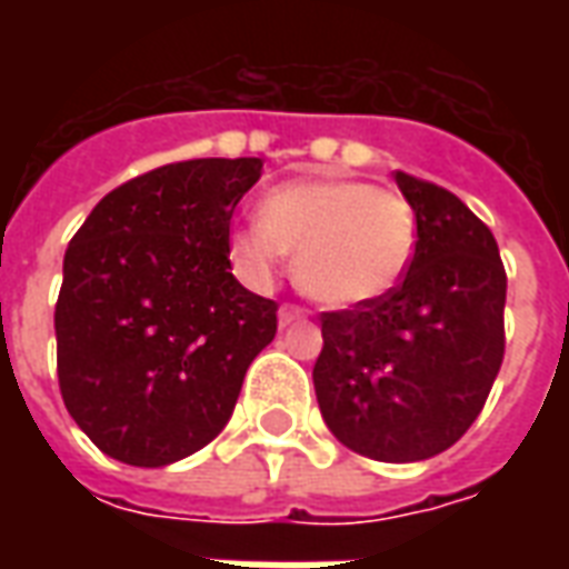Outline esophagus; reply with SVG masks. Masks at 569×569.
<instances>
[{
    "label": "esophagus",
    "instance_id": "esophagus-1",
    "mask_svg": "<svg viewBox=\"0 0 569 569\" xmlns=\"http://www.w3.org/2000/svg\"><path fill=\"white\" fill-rule=\"evenodd\" d=\"M305 317H308V310L305 308H298V305H283V308H280V326H292V322H298V320H305Z\"/></svg>",
    "mask_w": 569,
    "mask_h": 569
}]
</instances>
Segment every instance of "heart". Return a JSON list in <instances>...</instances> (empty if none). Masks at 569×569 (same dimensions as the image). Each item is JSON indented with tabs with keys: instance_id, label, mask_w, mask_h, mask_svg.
Masks as SVG:
<instances>
[{
	"instance_id": "heart-1",
	"label": "heart",
	"mask_w": 569,
	"mask_h": 569,
	"mask_svg": "<svg viewBox=\"0 0 569 569\" xmlns=\"http://www.w3.org/2000/svg\"><path fill=\"white\" fill-rule=\"evenodd\" d=\"M420 240L411 200L362 179H296L271 188L259 219L231 237L237 271L268 283L286 252L296 280L326 308H357L393 292Z\"/></svg>"
}]
</instances>
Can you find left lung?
I'll list each match as a JSON object with an SVG mask.
<instances>
[{
    "label": "left lung",
    "instance_id": "left-lung-1",
    "mask_svg": "<svg viewBox=\"0 0 569 569\" xmlns=\"http://www.w3.org/2000/svg\"><path fill=\"white\" fill-rule=\"evenodd\" d=\"M420 240L393 292L326 310L313 387L350 451L415 463L476 423L506 353V268L490 228L448 188L396 170Z\"/></svg>",
    "mask_w": 569,
    "mask_h": 569
}]
</instances>
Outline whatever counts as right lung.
<instances>
[{
    "instance_id": "right-lung-1",
    "label": "right lung",
    "mask_w": 569,
    "mask_h": 569,
    "mask_svg": "<svg viewBox=\"0 0 569 569\" xmlns=\"http://www.w3.org/2000/svg\"><path fill=\"white\" fill-rule=\"evenodd\" d=\"M261 158H194L109 191L63 259L57 378L88 439L130 466H167L224 429L277 301L231 273V216Z\"/></svg>"
}]
</instances>
